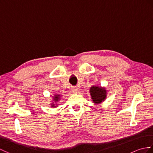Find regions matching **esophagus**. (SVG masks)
I'll list each match as a JSON object with an SVG mask.
<instances>
[{
    "instance_id": "34e87169",
    "label": "esophagus",
    "mask_w": 153,
    "mask_h": 153,
    "mask_svg": "<svg viewBox=\"0 0 153 153\" xmlns=\"http://www.w3.org/2000/svg\"><path fill=\"white\" fill-rule=\"evenodd\" d=\"M71 91H72L73 93H77V92H78V89H77L76 87H71Z\"/></svg>"
}]
</instances>
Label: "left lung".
Here are the masks:
<instances>
[{
	"mask_svg": "<svg viewBox=\"0 0 153 153\" xmlns=\"http://www.w3.org/2000/svg\"><path fill=\"white\" fill-rule=\"evenodd\" d=\"M90 93L94 103H100L106 99V91L105 88L93 86L90 89Z\"/></svg>",
	"mask_w": 153,
	"mask_h": 153,
	"instance_id": "obj_1",
	"label": "left lung"
}]
</instances>
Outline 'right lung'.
<instances>
[{"instance_id":"1","label":"right lung","mask_w":153,"mask_h":153,"mask_svg":"<svg viewBox=\"0 0 153 153\" xmlns=\"http://www.w3.org/2000/svg\"><path fill=\"white\" fill-rule=\"evenodd\" d=\"M60 95H54V102H57V101H58V100H59V99H60ZM52 106L53 107H56V106H55V105L54 104H53V105H52Z\"/></svg>"}]
</instances>
